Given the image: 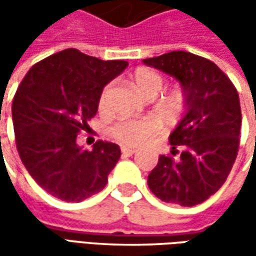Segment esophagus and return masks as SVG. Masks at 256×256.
I'll return each mask as SVG.
<instances>
[{"label": "esophagus", "instance_id": "esophagus-1", "mask_svg": "<svg viewBox=\"0 0 256 256\" xmlns=\"http://www.w3.org/2000/svg\"><path fill=\"white\" fill-rule=\"evenodd\" d=\"M121 152H122V155H125V156H130V155H134V154L136 152V150H135V148L122 146V148H121Z\"/></svg>", "mask_w": 256, "mask_h": 256}]
</instances>
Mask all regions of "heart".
<instances>
[{"label":"heart","mask_w":256,"mask_h":256,"mask_svg":"<svg viewBox=\"0 0 256 256\" xmlns=\"http://www.w3.org/2000/svg\"><path fill=\"white\" fill-rule=\"evenodd\" d=\"M164 80L161 75L151 68L141 66L135 70L132 74V85L135 90L141 94L142 96H155L162 88ZM111 91V85H106L100 96V108L104 110L106 98ZM182 95L176 91L166 94L164 96V110L170 115H176L182 110ZM160 131V121L154 116H145L141 120H125L120 121L112 126L111 134L112 136L122 145L136 146L146 142L150 138H152L155 134Z\"/></svg>","instance_id":"obj_1"}]
</instances>
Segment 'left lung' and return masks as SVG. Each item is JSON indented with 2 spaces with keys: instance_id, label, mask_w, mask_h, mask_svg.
Masks as SVG:
<instances>
[{
  "instance_id": "left-lung-1",
  "label": "left lung",
  "mask_w": 256,
  "mask_h": 256,
  "mask_svg": "<svg viewBox=\"0 0 256 256\" xmlns=\"http://www.w3.org/2000/svg\"><path fill=\"white\" fill-rule=\"evenodd\" d=\"M144 64L174 76L185 95V115L170 135L172 155L160 156L148 186L164 202L198 205L221 188L236 160L238 91L218 65L191 52L171 51Z\"/></svg>"
}]
</instances>
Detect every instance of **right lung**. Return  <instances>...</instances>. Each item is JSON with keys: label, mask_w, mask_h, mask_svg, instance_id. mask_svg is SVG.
Returning <instances> with one entry per match:
<instances>
[{"label": "right lung", "mask_w": 256, "mask_h": 256, "mask_svg": "<svg viewBox=\"0 0 256 256\" xmlns=\"http://www.w3.org/2000/svg\"><path fill=\"white\" fill-rule=\"evenodd\" d=\"M126 66L68 48L36 62L21 81L12 101L15 144L26 171L50 195L81 202L106 185L120 146L98 141L88 151L76 135L98 111L104 86Z\"/></svg>", "instance_id": "obj_1"}]
</instances>
